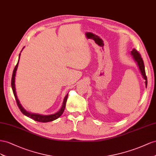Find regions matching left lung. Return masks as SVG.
I'll return each instance as SVG.
<instances>
[{
  "label": "left lung",
  "instance_id": "obj_1",
  "mask_svg": "<svg viewBox=\"0 0 156 156\" xmlns=\"http://www.w3.org/2000/svg\"><path fill=\"white\" fill-rule=\"evenodd\" d=\"M131 55H133V59H135V61L136 62L138 66H139V68L140 70V73L142 75V76H143V78L145 80L146 86H147V77H146V73H145L144 62H143V60H142V58L141 57V55L140 53L138 52V51L136 50V49H133V50L131 51Z\"/></svg>",
  "mask_w": 156,
  "mask_h": 156
}]
</instances>
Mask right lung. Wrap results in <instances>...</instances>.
<instances>
[{
  "mask_svg": "<svg viewBox=\"0 0 156 156\" xmlns=\"http://www.w3.org/2000/svg\"><path fill=\"white\" fill-rule=\"evenodd\" d=\"M21 50V51H22ZM20 55L21 53H20L19 55V59H18V61H17V63L16 65L15 68L14 69V71H13V74H12V81H11V85H12V91L13 93H14V95L15 97V99L16 101V103L17 104V106H18L19 108L20 109L21 112L23 113L24 115H25L26 116H27L31 119H34V121L37 122H51L53 121L57 118H59L61 115H62V114L63 113L65 106H66V101H67V97H68V94H66V96L64 98L63 100V105H62V106L61 109L58 111V112L53 114H50V115H41V114H34V113H30L29 112L27 111L25 109H24V108L22 106V105L20 104V102L19 101V99H17V96L16 95V87H15V77H16V71H17V66H18V63H19V61H20Z\"/></svg>",
  "mask_w": 156,
  "mask_h": 156,
  "instance_id": "right-lung-1",
  "label": "right lung"
}]
</instances>
